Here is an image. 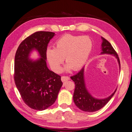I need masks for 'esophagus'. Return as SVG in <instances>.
Segmentation results:
<instances>
[{
    "mask_svg": "<svg viewBox=\"0 0 132 132\" xmlns=\"http://www.w3.org/2000/svg\"><path fill=\"white\" fill-rule=\"evenodd\" d=\"M70 79V78L68 76H62L61 77V80L62 82H66Z\"/></svg>",
    "mask_w": 132,
    "mask_h": 132,
    "instance_id": "obj_1",
    "label": "esophagus"
}]
</instances>
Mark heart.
<instances>
[{"label":"heart","mask_w":132,"mask_h":132,"mask_svg":"<svg viewBox=\"0 0 132 132\" xmlns=\"http://www.w3.org/2000/svg\"><path fill=\"white\" fill-rule=\"evenodd\" d=\"M93 48L92 41L87 36L64 35L56 41L54 48H48L46 58L51 69L59 73L64 61V70H78L86 63Z\"/></svg>","instance_id":"heart-1"}]
</instances>
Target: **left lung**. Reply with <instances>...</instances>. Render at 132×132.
<instances>
[{"instance_id":"8db88e82","label":"left lung","mask_w":132,"mask_h":132,"mask_svg":"<svg viewBox=\"0 0 132 132\" xmlns=\"http://www.w3.org/2000/svg\"><path fill=\"white\" fill-rule=\"evenodd\" d=\"M102 40L101 44V52L100 54H109L114 56L117 59L120 69V62L118 55L111 44L105 38L101 37ZM85 67H84L77 74L70 77L74 82L75 90L73 94L74 104L79 109L87 112H96L101 109L109 101L114 95L116 89L113 93L108 97L105 98H97L90 93L87 89L85 81Z\"/></svg>"}]
</instances>
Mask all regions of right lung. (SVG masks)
<instances>
[{
    "mask_svg": "<svg viewBox=\"0 0 132 132\" xmlns=\"http://www.w3.org/2000/svg\"><path fill=\"white\" fill-rule=\"evenodd\" d=\"M55 34L38 31L20 44L15 56L14 81L23 101L32 109L44 110L57 98L62 82L59 75L51 71L46 63V51ZM37 51L40 58L32 60L30 54Z\"/></svg>",
    "mask_w": 132,
    "mask_h": 132,
    "instance_id": "obj_1",
    "label": "right lung"
}]
</instances>
